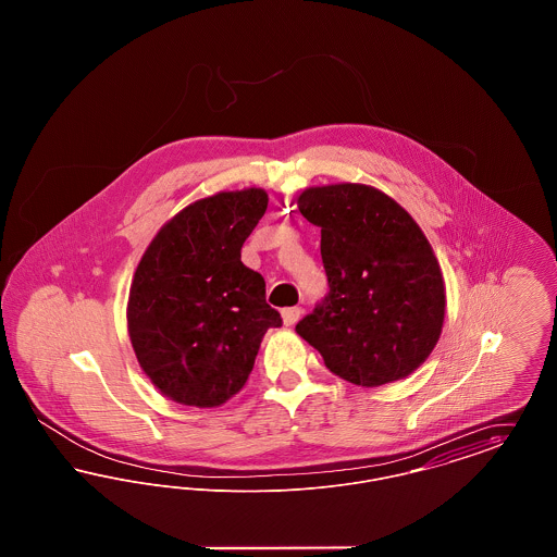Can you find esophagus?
I'll list each match as a JSON object with an SVG mask.
<instances>
[{
  "label": "esophagus",
  "mask_w": 557,
  "mask_h": 557,
  "mask_svg": "<svg viewBox=\"0 0 557 557\" xmlns=\"http://www.w3.org/2000/svg\"><path fill=\"white\" fill-rule=\"evenodd\" d=\"M302 315V309L300 307H290V309H284L282 311V319H284V325H294L298 319Z\"/></svg>",
  "instance_id": "obj_1"
}]
</instances>
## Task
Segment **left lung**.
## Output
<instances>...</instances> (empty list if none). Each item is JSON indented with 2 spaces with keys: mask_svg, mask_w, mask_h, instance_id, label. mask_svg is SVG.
Segmentation results:
<instances>
[{
  "mask_svg": "<svg viewBox=\"0 0 557 557\" xmlns=\"http://www.w3.org/2000/svg\"><path fill=\"white\" fill-rule=\"evenodd\" d=\"M300 214L321 227L330 292L296 332L327 370L375 388L418 370L441 338L445 280L430 242L397 200L363 184L307 187Z\"/></svg>",
  "mask_w": 557,
  "mask_h": 557,
  "instance_id": "8db88e82",
  "label": "left lung"
}]
</instances>
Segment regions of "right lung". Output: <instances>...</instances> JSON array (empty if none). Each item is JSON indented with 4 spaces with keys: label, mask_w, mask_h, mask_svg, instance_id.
Segmentation results:
<instances>
[{
    "label": "right lung",
    "mask_w": 557,
    "mask_h": 557,
    "mask_svg": "<svg viewBox=\"0 0 557 557\" xmlns=\"http://www.w3.org/2000/svg\"><path fill=\"white\" fill-rule=\"evenodd\" d=\"M265 189L196 200L159 230L133 273L127 327L139 368L164 397L219 407L246 384L282 318L242 244L267 211Z\"/></svg>",
    "instance_id": "right-lung-1"
}]
</instances>
